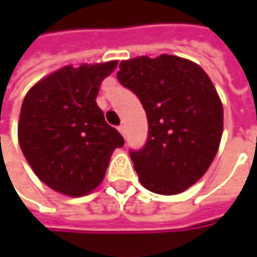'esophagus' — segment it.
<instances>
[{
    "label": "esophagus",
    "mask_w": 257,
    "mask_h": 257,
    "mask_svg": "<svg viewBox=\"0 0 257 257\" xmlns=\"http://www.w3.org/2000/svg\"><path fill=\"white\" fill-rule=\"evenodd\" d=\"M118 132L125 137V125H124V124H120V125H118Z\"/></svg>",
    "instance_id": "obj_1"
}]
</instances>
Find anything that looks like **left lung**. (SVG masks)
<instances>
[{
    "mask_svg": "<svg viewBox=\"0 0 257 257\" xmlns=\"http://www.w3.org/2000/svg\"><path fill=\"white\" fill-rule=\"evenodd\" d=\"M120 84L143 104L149 134L130 150L147 190L177 194L197 182L212 164L223 132V107L202 67L180 57H137L120 63Z\"/></svg>",
    "mask_w": 257,
    "mask_h": 257,
    "instance_id": "8db88e82",
    "label": "left lung"
}]
</instances>
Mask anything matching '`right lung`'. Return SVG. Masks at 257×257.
Masks as SVG:
<instances>
[{
	"label": "right lung",
	"instance_id": "obj_1",
	"mask_svg": "<svg viewBox=\"0 0 257 257\" xmlns=\"http://www.w3.org/2000/svg\"><path fill=\"white\" fill-rule=\"evenodd\" d=\"M117 61L67 65L27 93L18 142L41 182L67 196H84L103 182L115 149L124 139L105 123L95 103L103 80Z\"/></svg>",
	"mask_w": 257,
	"mask_h": 257
}]
</instances>
